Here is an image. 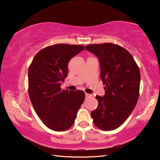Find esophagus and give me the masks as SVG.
Here are the masks:
<instances>
[{
  "mask_svg": "<svg viewBox=\"0 0 160 160\" xmlns=\"http://www.w3.org/2000/svg\"><path fill=\"white\" fill-rule=\"evenodd\" d=\"M86 98H91V94H88V93H86Z\"/></svg>",
  "mask_w": 160,
  "mask_h": 160,
  "instance_id": "esophagus-1",
  "label": "esophagus"
}]
</instances>
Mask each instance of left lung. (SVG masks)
<instances>
[{"mask_svg": "<svg viewBox=\"0 0 160 160\" xmlns=\"http://www.w3.org/2000/svg\"><path fill=\"white\" fill-rule=\"evenodd\" d=\"M98 59L105 93L96 96L98 106L91 112L94 124L103 131L120 127L136 107L141 74L132 55L113 43L91 44L85 48Z\"/></svg>", "mask_w": 160, "mask_h": 160, "instance_id": "8db88e82", "label": "left lung"}]
</instances>
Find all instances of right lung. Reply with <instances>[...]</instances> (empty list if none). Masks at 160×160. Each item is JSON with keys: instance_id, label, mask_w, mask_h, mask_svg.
<instances>
[{"instance_id": "1", "label": "right lung", "mask_w": 160, "mask_h": 160, "mask_svg": "<svg viewBox=\"0 0 160 160\" xmlns=\"http://www.w3.org/2000/svg\"><path fill=\"white\" fill-rule=\"evenodd\" d=\"M84 49L80 45L56 44L40 50L28 71L29 95L43 124L56 131L74 124L78 109L85 99L83 91L62 90L68 74V62Z\"/></svg>"}]
</instances>
